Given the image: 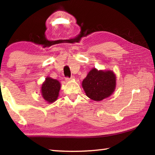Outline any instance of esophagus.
I'll return each mask as SVG.
<instances>
[{"label": "esophagus", "mask_w": 155, "mask_h": 155, "mask_svg": "<svg viewBox=\"0 0 155 155\" xmlns=\"http://www.w3.org/2000/svg\"><path fill=\"white\" fill-rule=\"evenodd\" d=\"M74 76H72V77H70V78H68V77H67L66 78H65V79H66V81H70V80H73V79H74Z\"/></svg>", "instance_id": "1"}]
</instances>
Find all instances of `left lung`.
<instances>
[{
	"instance_id": "8db88e82",
	"label": "left lung",
	"mask_w": 155,
	"mask_h": 155,
	"mask_svg": "<svg viewBox=\"0 0 155 155\" xmlns=\"http://www.w3.org/2000/svg\"><path fill=\"white\" fill-rule=\"evenodd\" d=\"M116 77L111 70H98L93 68L82 82V87L89 98L101 101L114 93Z\"/></svg>"
}]
</instances>
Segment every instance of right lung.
Here are the masks:
<instances>
[{"mask_svg":"<svg viewBox=\"0 0 155 155\" xmlns=\"http://www.w3.org/2000/svg\"><path fill=\"white\" fill-rule=\"evenodd\" d=\"M61 84L59 81L51 77H46L41 88V94L48 103H52L56 101L59 96Z\"/></svg>","mask_w":155,"mask_h":155,"instance_id":"add662e5","label":"right lung"}]
</instances>
